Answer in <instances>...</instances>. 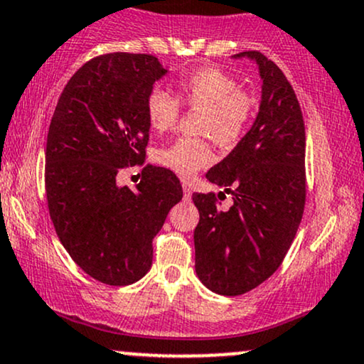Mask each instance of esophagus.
I'll list each match as a JSON object with an SVG mask.
<instances>
[{"mask_svg":"<svg viewBox=\"0 0 364 364\" xmlns=\"http://www.w3.org/2000/svg\"><path fill=\"white\" fill-rule=\"evenodd\" d=\"M183 198H185L186 202H190V200H191V190H190V186L186 185V183H183Z\"/></svg>","mask_w":364,"mask_h":364,"instance_id":"34e87169","label":"esophagus"}]
</instances>
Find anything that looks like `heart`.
<instances>
[{
  "mask_svg": "<svg viewBox=\"0 0 364 364\" xmlns=\"http://www.w3.org/2000/svg\"><path fill=\"white\" fill-rule=\"evenodd\" d=\"M176 97L154 87L145 97V114L150 127L168 132L176 127L181 106L202 109L198 132L212 136L220 147H232L245 136L255 114V97L240 89L235 77L219 68H202L181 75L174 82ZM157 161L183 178L207 168L214 161L207 139L179 136L157 152Z\"/></svg>",
  "mask_w": 364,
  "mask_h": 364,
  "instance_id": "b5f03b06",
  "label": "heart"
}]
</instances>
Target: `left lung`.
<instances>
[{"mask_svg": "<svg viewBox=\"0 0 364 364\" xmlns=\"http://www.w3.org/2000/svg\"><path fill=\"white\" fill-rule=\"evenodd\" d=\"M262 102L252 129L205 178L232 195L220 210L215 193H193L200 212L195 228V270L208 289L240 296L281 267L306 202L303 112L277 65L258 51ZM224 195V193H219Z\"/></svg>", "mask_w": 364, "mask_h": 364, "instance_id": "left-lung-1", "label": "left lung"}]
</instances>
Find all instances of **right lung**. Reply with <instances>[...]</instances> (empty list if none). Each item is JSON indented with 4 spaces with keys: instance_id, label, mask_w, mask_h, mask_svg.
<instances>
[{
    "instance_id": "add662e5",
    "label": "right lung",
    "mask_w": 364,
    "mask_h": 364,
    "mask_svg": "<svg viewBox=\"0 0 364 364\" xmlns=\"http://www.w3.org/2000/svg\"><path fill=\"white\" fill-rule=\"evenodd\" d=\"M166 70L152 54L92 58L70 78L46 144V198L61 245L95 281L128 286L149 272L154 236L183 198L176 174L145 164V97ZM144 165L136 191L117 173Z\"/></svg>"
}]
</instances>
